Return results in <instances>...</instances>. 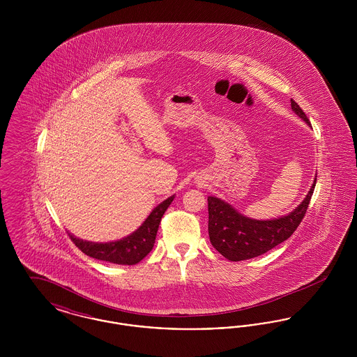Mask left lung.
<instances>
[{
	"label": "left lung",
	"instance_id": "8db88e82",
	"mask_svg": "<svg viewBox=\"0 0 357 357\" xmlns=\"http://www.w3.org/2000/svg\"><path fill=\"white\" fill-rule=\"evenodd\" d=\"M290 105L291 109L310 126L301 107L293 99H290ZM314 186L316 178L304 201L291 213L268 221L248 218L220 198L208 197V237L211 245L230 261L250 259L269 252L287 241L298 227L305 215Z\"/></svg>",
	"mask_w": 357,
	"mask_h": 357
}]
</instances>
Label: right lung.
<instances>
[{
	"label": "right lung",
	"instance_id": "right-lung-1",
	"mask_svg": "<svg viewBox=\"0 0 357 357\" xmlns=\"http://www.w3.org/2000/svg\"><path fill=\"white\" fill-rule=\"evenodd\" d=\"M172 201L174 195L158 204L137 230L119 241L98 243L83 241L70 233L69 237L84 255L92 258L118 265H135L153 250L159 223Z\"/></svg>",
	"mask_w": 357,
	"mask_h": 357
}]
</instances>
